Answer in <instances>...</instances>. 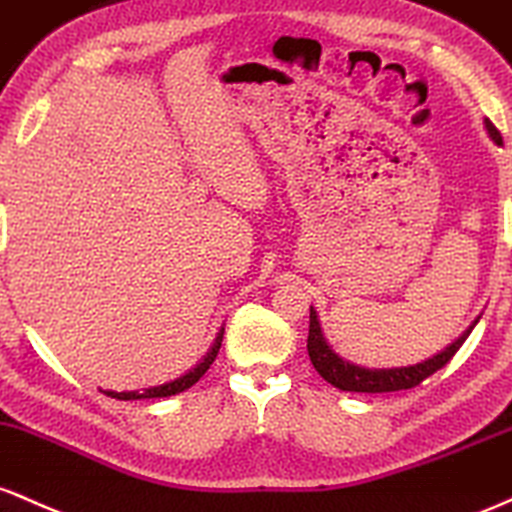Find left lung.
<instances>
[{
	"mask_svg": "<svg viewBox=\"0 0 512 512\" xmlns=\"http://www.w3.org/2000/svg\"><path fill=\"white\" fill-rule=\"evenodd\" d=\"M486 130L493 140L501 145L503 137L498 132L496 125L491 120H486ZM476 326V321H474ZM474 326H469L467 333L457 338L450 348H445L442 353L433 355V358L426 360V363L418 365H409V367H392V370H367V367H358L350 365L348 360H341L336 353L329 348V343L324 341V333H321L317 312L309 309V336H307V350H309V360H312L314 370L324 377L326 382L333 384V387L343 389V392H367V394H377V392H399V389H413L418 387L426 377L435 375V372L442 370L452 358L462 343L467 341V336L472 333Z\"/></svg>",
	"mask_w": 512,
	"mask_h": 512,
	"instance_id": "8db88e82",
	"label": "left lung"
}]
</instances>
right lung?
<instances>
[{"instance_id":"add662e5","label":"right lung","mask_w":512,"mask_h":512,"mask_svg":"<svg viewBox=\"0 0 512 512\" xmlns=\"http://www.w3.org/2000/svg\"><path fill=\"white\" fill-rule=\"evenodd\" d=\"M222 333H225V331H220V336H217L215 346H212V350L208 353V358H205L203 363H200L198 367H193V370L188 372V375L179 377V380H174V382H169V384H162V387H152V389H147L145 394H140V392H106V394L111 396V399L130 401V399H162V396H171V394L186 392V389H188V387H193V384L198 382L200 377H203L205 372L210 370V365L215 363L217 353H220V346H222Z\"/></svg>"}]
</instances>
